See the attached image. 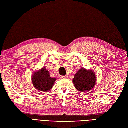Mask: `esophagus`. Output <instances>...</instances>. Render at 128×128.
<instances>
[{"label": "esophagus", "mask_w": 128, "mask_h": 128, "mask_svg": "<svg viewBox=\"0 0 128 128\" xmlns=\"http://www.w3.org/2000/svg\"><path fill=\"white\" fill-rule=\"evenodd\" d=\"M68 78V76L67 75H66V76H62L60 77L61 78Z\"/></svg>", "instance_id": "esophagus-1"}]
</instances>
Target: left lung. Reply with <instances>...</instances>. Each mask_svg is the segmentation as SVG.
<instances>
[{
  "instance_id": "1",
  "label": "left lung",
  "mask_w": 128,
  "mask_h": 128,
  "mask_svg": "<svg viewBox=\"0 0 128 128\" xmlns=\"http://www.w3.org/2000/svg\"><path fill=\"white\" fill-rule=\"evenodd\" d=\"M72 82L78 92H87L92 90L96 84V77L92 69L81 68L74 76Z\"/></svg>"
}]
</instances>
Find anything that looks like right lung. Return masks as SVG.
Masks as SVG:
<instances>
[{
    "label": "right lung",
    "mask_w": 128,
    "mask_h": 128,
    "mask_svg": "<svg viewBox=\"0 0 128 128\" xmlns=\"http://www.w3.org/2000/svg\"><path fill=\"white\" fill-rule=\"evenodd\" d=\"M57 78H50V72L44 66L32 74V82L34 87L41 92H49L53 87Z\"/></svg>",
    "instance_id": "1"
}]
</instances>
